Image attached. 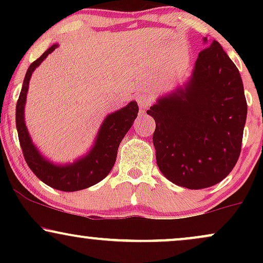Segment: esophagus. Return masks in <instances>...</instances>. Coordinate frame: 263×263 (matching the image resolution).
<instances>
[{"label": "esophagus", "mask_w": 263, "mask_h": 263, "mask_svg": "<svg viewBox=\"0 0 263 263\" xmlns=\"http://www.w3.org/2000/svg\"><path fill=\"white\" fill-rule=\"evenodd\" d=\"M136 100H137L138 106H140L141 114L146 112L147 107H148L149 104H151V96L148 95V93H140V95L137 96V99H136Z\"/></svg>", "instance_id": "1"}]
</instances>
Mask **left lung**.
<instances>
[{
	"label": "left lung",
	"instance_id": "left-lung-1",
	"mask_svg": "<svg viewBox=\"0 0 263 263\" xmlns=\"http://www.w3.org/2000/svg\"><path fill=\"white\" fill-rule=\"evenodd\" d=\"M147 114L156 121L157 164L168 180L204 189L230 174L240 157L247 104L238 69L218 42L199 53L185 86L158 99Z\"/></svg>",
	"mask_w": 263,
	"mask_h": 263
}]
</instances>
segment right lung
<instances>
[{
  "label": "right lung",
  "instance_id": "1",
  "mask_svg": "<svg viewBox=\"0 0 263 263\" xmlns=\"http://www.w3.org/2000/svg\"><path fill=\"white\" fill-rule=\"evenodd\" d=\"M57 47L58 44H53L29 65L17 101L16 127L23 157L33 173L42 182L54 189L62 192H77L99 183L112 170L120 143L137 117L138 105L136 101H131L127 106L108 115L99 129L92 148L85 157L78 159L73 164L55 165L47 161L38 152L29 137L25 123V104L32 73L53 50H55Z\"/></svg>",
  "mask_w": 263,
  "mask_h": 263
}]
</instances>
